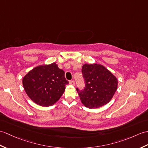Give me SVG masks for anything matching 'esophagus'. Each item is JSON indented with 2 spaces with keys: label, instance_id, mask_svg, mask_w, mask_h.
<instances>
[{
  "label": "esophagus",
  "instance_id": "1",
  "mask_svg": "<svg viewBox=\"0 0 148 148\" xmlns=\"http://www.w3.org/2000/svg\"><path fill=\"white\" fill-rule=\"evenodd\" d=\"M69 84H71V85H74V84H75V82H74V80H71V81H69Z\"/></svg>",
  "mask_w": 148,
  "mask_h": 148
}]
</instances>
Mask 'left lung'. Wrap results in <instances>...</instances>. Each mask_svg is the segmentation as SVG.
<instances>
[{
  "instance_id": "left-lung-1",
  "label": "left lung",
  "mask_w": 148,
  "mask_h": 148,
  "mask_svg": "<svg viewBox=\"0 0 148 148\" xmlns=\"http://www.w3.org/2000/svg\"><path fill=\"white\" fill-rule=\"evenodd\" d=\"M85 81L83 90H76L82 103L89 108H97L111 100L117 89L118 80L100 64H85L82 67Z\"/></svg>"
}]
</instances>
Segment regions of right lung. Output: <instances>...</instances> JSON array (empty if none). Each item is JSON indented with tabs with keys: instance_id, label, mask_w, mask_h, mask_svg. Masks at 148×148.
<instances>
[{
	"instance_id": "add662e5",
	"label": "right lung",
	"mask_w": 148,
	"mask_h": 148,
	"mask_svg": "<svg viewBox=\"0 0 148 148\" xmlns=\"http://www.w3.org/2000/svg\"><path fill=\"white\" fill-rule=\"evenodd\" d=\"M56 63L33 69L23 79L27 96L37 105L49 106L60 99L69 82Z\"/></svg>"
}]
</instances>
